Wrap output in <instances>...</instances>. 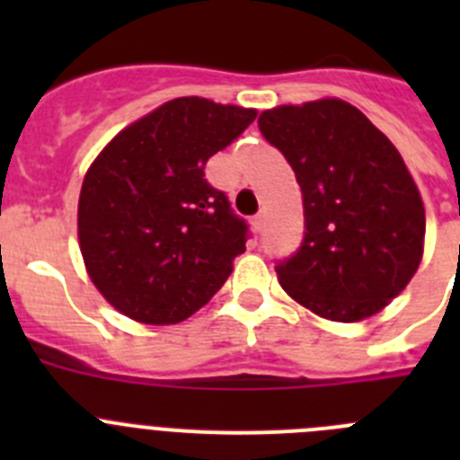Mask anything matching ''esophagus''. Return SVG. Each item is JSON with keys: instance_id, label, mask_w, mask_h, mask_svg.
Returning a JSON list of instances; mask_svg holds the SVG:
<instances>
[{"instance_id": "obj_1", "label": "esophagus", "mask_w": 460, "mask_h": 460, "mask_svg": "<svg viewBox=\"0 0 460 460\" xmlns=\"http://www.w3.org/2000/svg\"><path fill=\"white\" fill-rule=\"evenodd\" d=\"M265 218H267L265 211H258V214H255V217L251 218V227H253L255 233H260V230L265 227Z\"/></svg>"}]
</instances>
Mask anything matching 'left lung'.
Wrapping results in <instances>:
<instances>
[{"label": "left lung", "mask_w": 460, "mask_h": 460, "mask_svg": "<svg viewBox=\"0 0 460 460\" xmlns=\"http://www.w3.org/2000/svg\"><path fill=\"white\" fill-rule=\"evenodd\" d=\"M260 131L302 186V249L276 267L280 288L334 323L367 320L405 290L424 255L426 211L412 174L355 105H276Z\"/></svg>", "instance_id": "left-lung-1"}]
</instances>
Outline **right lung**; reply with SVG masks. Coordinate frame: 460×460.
<instances>
[{"label":"right lung","instance_id":"obj_1","mask_svg":"<svg viewBox=\"0 0 460 460\" xmlns=\"http://www.w3.org/2000/svg\"><path fill=\"white\" fill-rule=\"evenodd\" d=\"M258 115L181 96L121 128L93 158L78 200L84 270L121 315L177 324L205 306L246 251V223L205 164Z\"/></svg>","mask_w":460,"mask_h":460}]
</instances>
